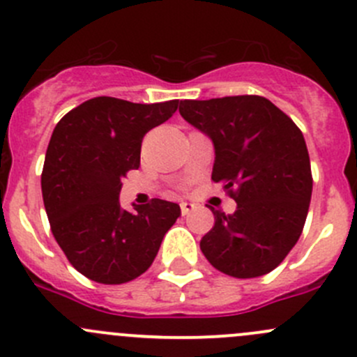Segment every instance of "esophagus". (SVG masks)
Returning a JSON list of instances; mask_svg holds the SVG:
<instances>
[{"instance_id": "34e87169", "label": "esophagus", "mask_w": 357, "mask_h": 357, "mask_svg": "<svg viewBox=\"0 0 357 357\" xmlns=\"http://www.w3.org/2000/svg\"><path fill=\"white\" fill-rule=\"evenodd\" d=\"M179 205H181L183 215H186L190 211H193V208H195V204H192V202H181Z\"/></svg>"}]
</instances>
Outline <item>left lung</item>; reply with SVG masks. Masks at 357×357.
Returning <instances> with one entry per match:
<instances>
[{
    "mask_svg": "<svg viewBox=\"0 0 357 357\" xmlns=\"http://www.w3.org/2000/svg\"><path fill=\"white\" fill-rule=\"evenodd\" d=\"M179 114L214 143L212 179L236 211H215L200 240L207 261L235 278L273 271L297 243L312 193L311 162L301 129L264 96L185 100Z\"/></svg>",
    "mask_w": 357,
    "mask_h": 357,
    "instance_id": "1",
    "label": "left lung"
}]
</instances>
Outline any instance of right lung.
I'll use <instances>...</instances> for the list:
<instances>
[{"label":"right lung","mask_w":357,"mask_h":357,"mask_svg":"<svg viewBox=\"0 0 357 357\" xmlns=\"http://www.w3.org/2000/svg\"><path fill=\"white\" fill-rule=\"evenodd\" d=\"M176 109L178 100L146 105L96 96L53 129L41 174L43 202L56 243L86 278L103 285L138 278L181 215L178 204L160 199L131 212L119 204L122 178L139 167L143 136Z\"/></svg>","instance_id":"right-lung-1"}]
</instances>
